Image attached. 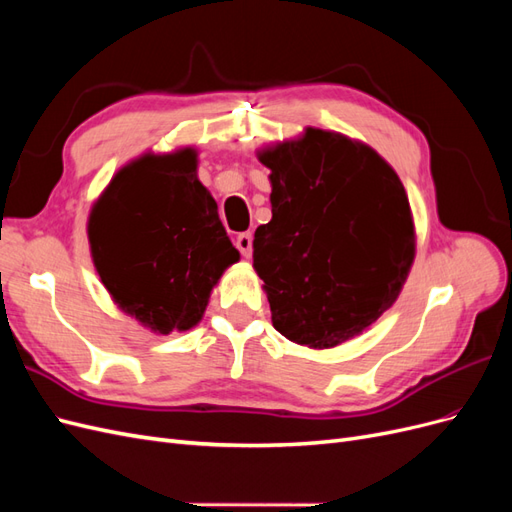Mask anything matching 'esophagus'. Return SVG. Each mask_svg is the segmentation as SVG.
I'll return each instance as SVG.
<instances>
[{"label": "esophagus", "instance_id": "obj_1", "mask_svg": "<svg viewBox=\"0 0 512 512\" xmlns=\"http://www.w3.org/2000/svg\"><path fill=\"white\" fill-rule=\"evenodd\" d=\"M235 245H237V250L241 252V256H245V258L252 256V235H250V232H241V235L235 241Z\"/></svg>", "mask_w": 512, "mask_h": 512}]
</instances>
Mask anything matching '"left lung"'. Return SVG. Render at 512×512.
I'll use <instances>...</instances> for the list:
<instances>
[{"mask_svg":"<svg viewBox=\"0 0 512 512\" xmlns=\"http://www.w3.org/2000/svg\"><path fill=\"white\" fill-rule=\"evenodd\" d=\"M271 175L269 224L256 228L254 269L275 331L335 348L389 309L414 262L404 185L365 143L307 128L258 151Z\"/></svg>","mask_w":512,"mask_h":512,"instance_id":"left-lung-1","label":"left lung"}]
</instances>
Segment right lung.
<instances>
[{
	"label": "right lung",
	"instance_id": "obj_1",
	"mask_svg": "<svg viewBox=\"0 0 512 512\" xmlns=\"http://www.w3.org/2000/svg\"><path fill=\"white\" fill-rule=\"evenodd\" d=\"M196 168L192 147L145 153L111 179L87 222L104 288L160 335L196 327L213 286L239 260Z\"/></svg>",
	"mask_w": 512,
	"mask_h": 512
}]
</instances>
